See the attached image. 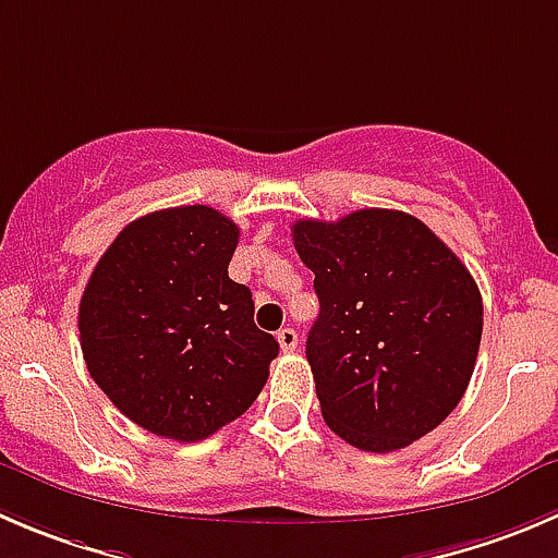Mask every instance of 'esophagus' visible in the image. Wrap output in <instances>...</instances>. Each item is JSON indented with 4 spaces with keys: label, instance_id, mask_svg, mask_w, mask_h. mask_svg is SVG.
<instances>
[{
    "label": "esophagus",
    "instance_id": "obj_1",
    "mask_svg": "<svg viewBox=\"0 0 558 558\" xmlns=\"http://www.w3.org/2000/svg\"><path fill=\"white\" fill-rule=\"evenodd\" d=\"M278 343L283 351H294L296 349V329L294 327H283L278 332Z\"/></svg>",
    "mask_w": 558,
    "mask_h": 558
}]
</instances>
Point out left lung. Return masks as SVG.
<instances>
[{"instance_id":"left-lung-1","label":"left lung","mask_w":558,"mask_h":558,"mask_svg":"<svg viewBox=\"0 0 558 558\" xmlns=\"http://www.w3.org/2000/svg\"><path fill=\"white\" fill-rule=\"evenodd\" d=\"M291 236L322 305L305 354L324 423L365 452L423 439L477 362L483 296L466 264L398 209L296 220Z\"/></svg>"}]
</instances>
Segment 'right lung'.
Instances as JSON below:
<instances>
[{"label": "right lung", "mask_w": 558, "mask_h": 558, "mask_svg": "<svg viewBox=\"0 0 558 558\" xmlns=\"http://www.w3.org/2000/svg\"><path fill=\"white\" fill-rule=\"evenodd\" d=\"M236 242L218 209H160L124 226L86 283V371L149 434L207 439L267 384L280 345L253 324L251 289L229 278Z\"/></svg>", "instance_id": "obj_1"}]
</instances>
